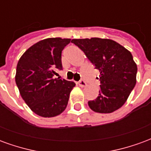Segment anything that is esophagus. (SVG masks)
Here are the masks:
<instances>
[{"instance_id":"34e87169","label":"esophagus","mask_w":151,"mask_h":151,"mask_svg":"<svg viewBox=\"0 0 151 151\" xmlns=\"http://www.w3.org/2000/svg\"><path fill=\"white\" fill-rule=\"evenodd\" d=\"M78 85L81 86V87H86V86H87V84L84 81H80V82H78Z\"/></svg>"}]
</instances>
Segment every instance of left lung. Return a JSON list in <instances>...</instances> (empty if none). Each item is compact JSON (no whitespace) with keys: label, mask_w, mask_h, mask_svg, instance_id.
Wrapping results in <instances>:
<instances>
[{"label":"left lung","mask_w":151,"mask_h":151,"mask_svg":"<svg viewBox=\"0 0 151 151\" xmlns=\"http://www.w3.org/2000/svg\"><path fill=\"white\" fill-rule=\"evenodd\" d=\"M71 42L100 72L99 95L88 102L90 108L99 113H111L121 108L137 82V67L131 52L109 39H73Z\"/></svg>","instance_id":"obj_1"}]
</instances>
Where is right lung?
<instances>
[{
    "label": "right lung",
    "mask_w": 151,
    "mask_h": 151,
    "mask_svg": "<svg viewBox=\"0 0 151 151\" xmlns=\"http://www.w3.org/2000/svg\"><path fill=\"white\" fill-rule=\"evenodd\" d=\"M70 39L47 38L30 47L17 65L15 82L31 110L42 117H54L67 107L73 82L54 78L62 69L61 52Z\"/></svg>",
    "instance_id": "1"
}]
</instances>
